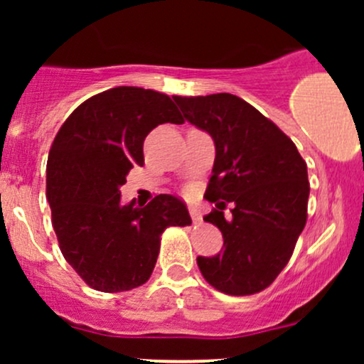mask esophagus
<instances>
[{"instance_id":"esophagus-1","label":"esophagus","mask_w":364,"mask_h":364,"mask_svg":"<svg viewBox=\"0 0 364 364\" xmlns=\"http://www.w3.org/2000/svg\"><path fill=\"white\" fill-rule=\"evenodd\" d=\"M190 215L193 219V223H202V215H200V210L193 205H190Z\"/></svg>"}]
</instances>
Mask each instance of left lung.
Listing matches in <instances>:
<instances>
[{"label": "left lung", "mask_w": 364, "mask_h": 364, "mask_svg": "<svg viewBox=\"0 0 364 364\" xmlns=\"http://www.w3.org/2000/svg\"><path fill=\"white\" fill-rule=\"evenodd\" d=\"M185 119L215 144L203 220L220 229L224 250L198 257L205 281L231 296L260 292L287 265L306 224V162L277 124L232 94L174 95ZM228 203L232 217L223 215Z\"/></svg>", "instance_id": "left-lung-1"}]
</instances>
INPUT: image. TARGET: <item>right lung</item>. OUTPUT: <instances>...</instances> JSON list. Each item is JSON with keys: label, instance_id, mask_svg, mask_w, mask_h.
Listing matches in <instances>:
<instances>
[{"label": "right lung", "instance_id": "add662e5", "mask_svg": "<svg viewBox=\"0 0 364 364\" xmlns=\"http://www.w3.org/2000/svg\"><path fill=\"white\" fill-rule=\"evenodd\" d=\"M162 123L181 124L169 95L114 87L87 99L63 123L46 168V195L60 250L94 289L121 292L149 281L161 235L191 224L181 200L157 195L145 207L119 202L144 140Z\"/></svg>", "mask_w": 364, "mask_h": 364}]
</instances>
